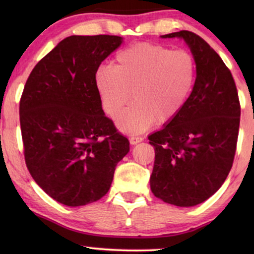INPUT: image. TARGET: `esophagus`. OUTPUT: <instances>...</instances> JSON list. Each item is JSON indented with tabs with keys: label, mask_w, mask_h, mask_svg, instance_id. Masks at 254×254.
<instances>
[{
	"label": "esophagus",
	"mask_w": 254,
	"mask_h": 254,
	"mask_svg": "<svg viewBox=\"0 0 254 254\" xmlns=\"http://www.w3.org/2000/svg\"><path fill=\"white\" fill-rule=\"evenodd\" d=\"M142 140H143V138H142L141 136H130L129 137L130 144H133V145L140 143V142H142Z\"/></svg>",
	"instance_id": "34e87169"
}]
</instances>
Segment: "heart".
Wrapping results in <instances>:
<instances>
[{
  "instance_id": "heart-1",
  "label": "heart",
  "mask_w": 254,
  "mask_h": 254,
  "mask_svg": "<svg viewBox=\"0 0 254 254\" xmlns=\"http://www.w3.org/2000/svg\"><path fill=\"white\" fill-rule=\"evenodd\" d=\"M194 78L195 64L190 53L142 43L120 51L116 67H99L95 83L104 112L112 118L133 92L135 103L118 116L117 126L127 134H138L155 123L164 125L178 117Z\"/></svg>"
}]
</instances>
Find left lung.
Wrapping results in <instances>:
<instances>
[{
  "label": "left lung",
  "instance_id": "obj_1",
  "mask_svg": "<svg viewBox=\"0 0 254 254\" xmlns=\"http://www.w3.org/2000/svg\"><path fill=\"white\" fill-rule=\"evenodd\" d=\"M192 52L196 78L179 116L149 135L155 148L154 195L178 207L196 206L222 186L234 163L241 120L237 88L216 52L197 34L179 31Z\"/></svg>",
  "mask_w": 254,
  "mask_h": 254
}]
</instances>
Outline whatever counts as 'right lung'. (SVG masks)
Segmentation results:
<instances>
[{
    "label": "right lung",
    "instance_id": "1",
    "mask_svg": "<svg viewBox=\"0 0 254 254\" xmlns=\"http://www.w3.org/2000/svg\"><path fill=\"white\" fill-rule=\"evenodd\" d=\"M123 43L109 34L70 36L36 64L19 103L27 169L38 185L69 207L109 192L118 163L129 151L102 109L95 75Z\"/></svg>",
    "mask_w": 254,
    "mask_h": 254
}]
</instances>
